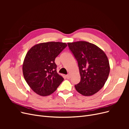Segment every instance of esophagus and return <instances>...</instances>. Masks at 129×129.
<instances>
[{"mask_svg": "<svg viewBox=\"0 0 129 129\" xmlns=\"http://www.w3.org/2000/svg\"><path fill=\"white\" fill-rule=\"evenodd\" d=\"M66 78H67V79H70V75H69V74H68V75H66Z\"/></svg>", "mask_w": 129, "mask_h": 129, "instance_id": "obj_1", "label": "esophagus"}]
</instances>
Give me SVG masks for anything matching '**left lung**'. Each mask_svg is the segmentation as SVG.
<instances>
[{
  "instance_id": "left-lung-1",
  "label": "left lung",
  "mask_w": 129,
  "mask_h": 129,
  "mask_svg": "<svg viewBox=\"0 0 129 129\" xmlns=\"http://www.w3.org/2000/svg\"><path fill=\"white\" fill-rule=\"evenodd\" d=\"M78 62L81 81L75 88L85 96H91L102 88L110 73L108 57L96 45L87 41L68 42Z\"/></svg>"
}]
</instances>
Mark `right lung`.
Here are the masks:
<instances>
[{
    "label": "right lung",
    "mask_w": 129,
    "mask_h": 129,
    "mask_svg": "<svg viewBox=\"0 0 129 129\" xmlns=\"http://www.w3.org/2000/svg\"><path fill=\"white\" fill-rule=\"evenodd\" d=\"M67 45L48 42L33 46L27 53L22 64L25 80L37 94L48 96L55 91L64 79L57 73L55 58Z\"/></svg>",
    "instance_id": "add662e5"
}]
</instances>
